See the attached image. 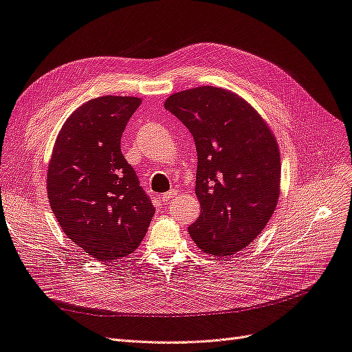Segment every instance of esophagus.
Wrapping results in <instances>:
<instances>
[{
  "instance_id": "1",
  "label": "esophagus",
  "mask_w": 352,
  "mask_h": 352,
  "mask_svg": "<svg viewBox=\"0 0 352 352\" xmlns=\"http://www.w3.org/2000/svg\"><path fill=\"white\" fill-rule=\"evenodd\" d=\"M176 194H177L176 190H168V192H166V194H163L162 197H160V201H162V202H168L170 199L175 198Z\"/></svg>"
}]
</instances>
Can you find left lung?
<instances>
[{"label": "left lung", "instance_id": "1", "mask_svg": "<svg viewBox=\"0 0 352 352\" xmlns=\"http://www.w3.org/2000/svg\"><path fill=\"white\" fill-rule=\"evenodd\" d=\"M164 109L188 127L197 146L201 214L189 235L212 257H229L260 235L278 206V141L247 101L221 88L173 94Z\"/></svg>", "mask_w": 352, "mask_h": 352}]
</instances>
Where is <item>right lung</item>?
<instances>
[{
  "label": "right lung",
  "instance_id": "obj_1",
  "mask_svg": "<svg viewBox=\"0 0 352 352\" xmlns=\"http://www.w3.org/2000/svg\"><path fill=\"white\" fill-rule=\"evenodd\" d=\"M136 97L94 98L63 124L47 173L48 201L69 239L100 261L132 254L155 212L120 140Z\"/></svg>",
  "mask_w": 352,
  "mask_h": 352
}]
</instances>
